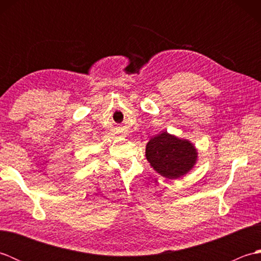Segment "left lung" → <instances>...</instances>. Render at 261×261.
Listing matches in <instances>:
<instances>
[{"mask_svg":"<svg viewBox=\"0 0 261 261\" xmlns=\"http://www.w3.org/2000/svg\"><path fill=\"white\" fill-rule=\"evenodd\" d=\"M147 160L166 178L174 179L188 173L196 162V149L190 141L163 132L147 143Z\"/></svg>","mask_w":261,"mask_h":261,"instance_id":"1","label":"left lung"}]
</instances>
